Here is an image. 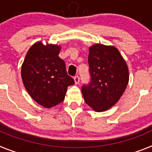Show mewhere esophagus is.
I'll return each instance as SVG.
<instances>
[{
	"instance_id": "34e87169",
	"label": "esophagus",
	"mask_w": 152,
	"mask_h": 152,
	"mask_svg": "<svg viewBox=\"0 0 152 152\" xmlns=\"http://www.w3.org/2000/svg\"><path fill=\"white\" fill-rule=\"evenodd\" d=\"M73 80H74V82H75V84H78L79 83H80V77L78 76H74V78H73Z\"/></svg>"
}]
</instances>
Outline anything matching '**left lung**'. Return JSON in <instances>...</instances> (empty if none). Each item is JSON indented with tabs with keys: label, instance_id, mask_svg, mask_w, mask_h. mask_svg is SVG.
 <instances>
[{
	"label": "left lung",
	"instance_id": "left-lung-1",
	"mask_svg": "<svg viewBox=\"0 0 152 152\" xmlns=\"http://www.w3.org/2000/svg\"><path fill=\"white\" fill-rule=\"evenodd\" d=\"M89 50L91 82L82 87V93L86 103L100 113L113 107L121 98L129 83V69L114 46L97 43Z\"/></svg>",
	"mask_w": 152,
	"mask_h": 152
}]
</instances>
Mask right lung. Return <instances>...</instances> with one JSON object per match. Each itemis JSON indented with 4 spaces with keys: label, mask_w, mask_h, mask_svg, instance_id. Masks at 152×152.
Segmentation results:
<instances>
[{
    "label": "right lung",
    "mask_w": 152,
    "mask_h": 152,
    "mask_svg": "<svg viewBox=\"0 0 152 152\" xmlns=\"http://www.w3.org/2000/svg\"><path fill=\"white\" fill-rule=\"evenodd\" d=\"M61 47L41 41L30 47L21 66V78L31 98L45 108H51L65 99L74 80L68 76L65 62L59 57Z\"/></svg>",
    "instance_id": "add662e5"
}]
</instances>
